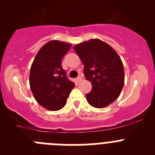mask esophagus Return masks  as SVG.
Listing matches in <instances>:
<instances>
[{"mask_svg": "<svg viewBox=\"0 0 155 155\" xmlns=\"http://www.w3.org/2000/svg\"><path fill=\"white\" fill-rule=\"evenodd\" d=\"M81 80H82V78L81 76H79L75 79V82H76V83H78V82H80Z\"/></svg>", "mask_w": 155, "mask_h": 155, "instance_id": "esophagus-1", "label": "esophagus"}]
</instances>
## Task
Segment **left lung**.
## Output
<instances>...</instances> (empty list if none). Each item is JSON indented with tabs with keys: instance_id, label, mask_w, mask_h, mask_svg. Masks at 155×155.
<instances>
[{
	"instance_id": "obj_1",
	"label": "left lung",
	"mask_w": 155,
	"mask_h": 155,
	"mask_svg": "<svg viewBox=\"0 0 155 155\" xmlns=\"http://www.w3.org/2000/svg\"><path fill=\"white\" fill-rule=\"evenodd\" d=\"M74 50L84 66V77L92 84L86 94L91 106L105 108L120 96L124 85V64L118 53L103 41L92 39L75 45Z\"/></svg>"
}]
</instances>
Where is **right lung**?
I'll use <instances>...</instances> for the list:
<instances>
[{"mask_svg":"<svg viewBox=\"0 0 155 155\" xmlns=\"http://www.w3.org/2000/svg\"><path fill=\"white\" fill-rule=\"evenodd\" d=\"M71 47L68 42L50 41L39 50L31 66V91L37 102L48 110L62 109L74 87V83L66 76L61 64Z\"/></svg>","mask_w":155,"mask_h":155,"instance_id":"1","label":"right lung"}]
</instances>
